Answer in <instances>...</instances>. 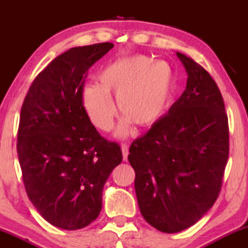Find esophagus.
<instances>
[{"label": "esophagus", "instance_id": "34e87169", "mask_svg": "<svg viewBox=\"0 0 248 248\" xmlns=\"http://www.w3.org/2000/svg\"><path fill=\"white\" fill-rule=\"evenodd\" d=\"M121 150H122V157H124V161H127L128 160V154H129V152H128V146L126 143L122 144Z\"/></svg>", "mask_w": 248, "mask_h": 248}]
</instances>
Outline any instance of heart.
<instances>
[{"label": "heart", "instance_id": "b5f03b06", "mask_svg": "<svg viewBox=\"0 0 248 248\" xmlns=\"http://www.w3.org/2000/svg\"><path fill=\"white\" fill-rule=\"evenodd\" d=\"M172 87L173 72L168 62L136 55L104 67L98 85L85 87L81 99L91 122L101 132H109L116 116L112 100L115 96L119 112L124 116L116 134L124 136L132 124L149 128L160 121L169 107Z\"/></svg>", "mask_w": 248, "mask_h": 248}]
</instances>
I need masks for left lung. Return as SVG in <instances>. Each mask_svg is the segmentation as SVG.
Wrapping results in <instances>:
<instances>
[{
	"label": "left lung",
	"mask_w": 248,
	"mask_h": 248,
	"mask_svg": "<svg viewBox=\"0 0 248 248\" xmlns=\"http://www.w3.org/2000/svg\"><path fill=\"white\" fill-rule=\"evenodd\" d=\"M187 73L186 91L129 148L141 215L153 227L176 233L211 209L229 158V120L220 91L203 66L176 53Z\"/></svg>",
	"instance_id": "obj_1"
}]
</instances>
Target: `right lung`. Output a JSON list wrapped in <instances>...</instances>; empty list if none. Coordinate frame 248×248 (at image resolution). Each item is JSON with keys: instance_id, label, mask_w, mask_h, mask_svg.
I'll list each match as a JSON object with an SVG mask.
<instances>
[{"instance_id": "add662e5", "label": "right lung", "mask_w": 248, "mask_h": 248, "mask_svg": "<svg viewBox=\"0 0 248 248\" xmlns=\"http://www.w3.org/2000/svg\"><path fill=\"white\" fill-rule=\"evenodd\" d=\"M114 45L72 47L36 77L21 108L17 154L25 191L50 224L79 230L98 218L102 189L122 162L82 105L87 71Z\"/></svg>"}]
</instances>
